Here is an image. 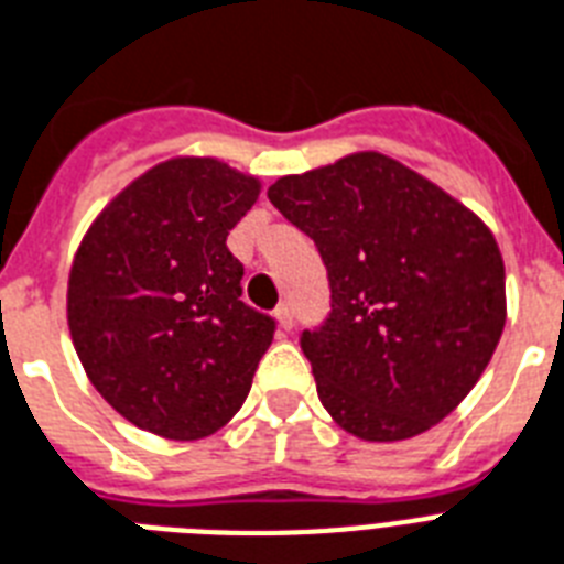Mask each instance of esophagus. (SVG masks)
<instances>
[{
    "instance_id": "obj_1",
    "label": "esophagus",
    "mask_w": 564,
    "mask_h": 564,
    "mask_svg": "<svg viewBox=\"0 0 564 564\" xmlns=\"http://www.w3.org/2000/svg\"><path fill=\"white\" fill-rule=\"evenodd\" d=\"M274 322H278V327H281V330H292V313L286 304H281V307L274 310Z\"/></svg>"
}]
</instances>
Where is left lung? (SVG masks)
<instances>
[{"instance_id": "8db88e82", "label": "left lung", "mask_w": 564, "mask_h": 564, "mask_svg": "<svg viewBox=\"0 0 564 564\" xmlns=\"http://www.w3.org/2000/svg\"><path fill=\"white\" fill-rule=\"evenodd\" d=\"M316 242L330 316L301 351L318 401L366 442H401L451 415L507 325V272L486 221L410 166L357 152L269 187Z\"/></svg>"}]
</instances>
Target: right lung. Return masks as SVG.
Wrapping results in <instances>:
<instances>
[{
  "label": "right lung",
  "instance_id": "right-lung-1",
  "mask_svg": "<svg viewBox=\"0 0 564 564\" xmlns=\"http://www.w3.org/2000/svg\"><path fill=\"white\" fill-rule=\"evenodd\" d=\"M260 195L216 158H172L131 181L75 251L66 322L90 383L154 436L225 427L272 345L274 318L239 301L225 239Z\"/></svg>",
  "mask_w": 564,
  "mask_h": 564
}]
</instances>
